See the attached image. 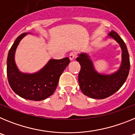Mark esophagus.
I'll list each match as a JSON object with an SVG mask.
<instances>
[{"label":"esophagus","instance_id":"34e87169","mask_svg":"<svg viewBox=\"0 0 135 135\" xmlns=\"http://www.w3.org/2000/svg\"><path fill=\"white\" fill-rule=\"evenodd\" d=\"M76 53L75 52H71L69 55V57H70V60H73L76 58Z\"/></svg>","mask_w":135,"mask_h":135}]
</instances>
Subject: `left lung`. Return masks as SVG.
<instances>
[{
	"instance_id": "1",
	"label": "left lung",
	"mask_w": 135,
	"mask_h": 135,
	"mask_svg": "<svg viewBox=\"0 0 135 135\" xmlns=\"http://www.w3.org/2000/svg\"><path fill=\"white\" fill-rule=\"evenodd\" d=\"M108 36L114 39L122 49V64L115 73L101 74L97 72L89 55L85 53H80L76 58L81 66L78 74L80 88L84 95L90 98L102 99L114 94L123 85L129 73L130 59L126 44L114 31Z\"/></svg>"
}]
</instances>
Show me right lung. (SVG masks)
Instances as JSON below:
<instances>
[{
	"label": "right lung",
	"mask_w": 135,
	"mask_h": 135,
	"mask_svg": "<svg viewBox=\"0 0 135 135\" xmlns=\"http://www.w3.org/2000/svg\"><path fill=\"white\" fill-rule=\"evenodd\" d=\"M27 34L19 36L9 50L7 63V78L11 88L17 95L26 99L42 101L53 95L59 77L70 61L68 57L50 59L43 68L36 73L20 71L15 64V53L20 42Z\"/></svg>",
	"instance_id": "1"
}]
</instances>
